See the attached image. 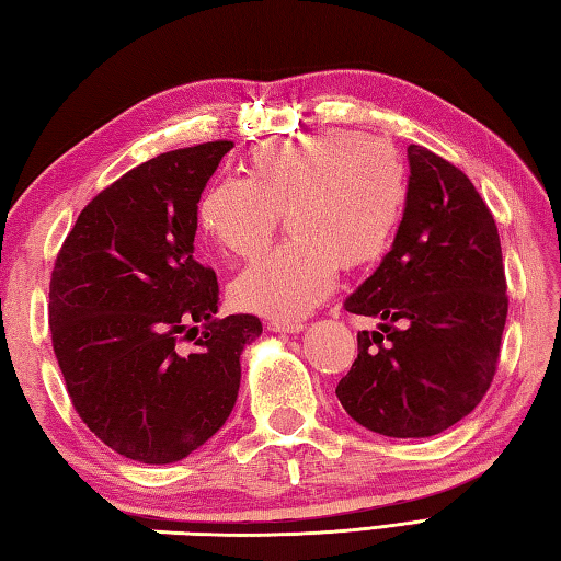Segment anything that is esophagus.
Returning a JSON list of instances; mask_svg holds the SVG:
<instances>
[{
    "instance_id": "obj_1",
    "label": "esophagus",
    "mask_w": 561,
    "mask_h": 561,
    "mask_svg": "<svg viewBox=\"0 0 561 561\" xmlns=\"http://www.w3.org/2000/svg\"><path fill=\"white\" fill-rule=\"evenodd\" d=\"M267 329L279 331V334H299V331L304 329V321H297V319H274V321H270Z\"/></svg>"
}]
</instances>
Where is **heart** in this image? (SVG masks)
<instances>
[{
    "label": "heart",
    "mask_w": 561,
    "mask_h": 561,
    "mask_svg": "<svg viewBox=\"0 0 561 561\" xmlns=\"http://www.w3.org/2000/svg\"><path fill=\"white\" fill-rule=\"evenodd\" d=\"M408 168L386 140L327 128L252 150L247 180L220 178L197 201V225L232 257L262 252L287 213L291 240L237 274L240 309L297 319L334 289L339 264L366 270L405 217Z\"/></svg>",
    "instance_id": "heart-1"
}]
</instances>
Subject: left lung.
<instances>
[{
	"mask_svg": "<svg viewBox=\"0 0 561 561\" xmlns=\"http://www.w3.org/2000/svg\"><path fill=\"white\" fill-rule=\"evenodd\" d=\"M408 163L411 195L391 252L344 304L381 331H358L336 396L368 431L431 438L488 393L507 282L495 217L470 178L423 146H408Z\"/></svg>",
	"mask_w": 561,
	"mask_h": 561,
	"instance_id": "left-lung-1",
	"label": "left lung"
}]
</instances>
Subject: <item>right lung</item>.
Wrapping results in <instances>:
<instances>
[{"instance_id": "1", "label": "right lung", "mask_w": 561, "mask_h": 561, "mask_svg": "<svg viewBox=\"0 0 561 561\" xmlns=\"http://www.w3.org/2000/svg\"><path fill=\"white\" fill-rule=\"evenodd\" d=\"M232 140L170 150L83 207L56 254L49 327L66 391L123 458L168 465L222 428L252 314L217 319L220 289L195 260L197 201Z\"/></svg>"}]
</instances>
